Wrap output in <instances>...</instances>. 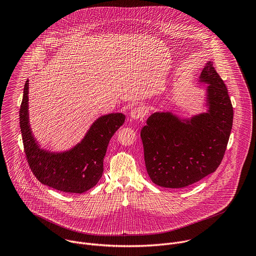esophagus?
<instances>
[{
	"mask_svg": "<svg viewBox=\"0 0 256 256\" xmlns=\"http://www.w3.org/2000/svg\"><path fill=\"white\" fill-rule=\"evenodd\" d=\"M146 109L142 106H136V107H134L132 109L130 112V118L132 120H140L144 116H146Z\"/></svg>",
	"mask_w": 256,
	"mask_h": 256,
	"instance_id": "obj_1",
	"label": "esophagus"
}]
</instances>
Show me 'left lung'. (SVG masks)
I'll list each match as a JSON object with an SVG mask.
<instances>
[{
    "mask_svg": "<svg viewBox=\"0 0 256 256\" xmlns=\"http://www.w3.org/2000/svg\"><path fill=\"white\" fill-rule=\"evenodd\" d=\"M204 112L190 118L156 112L140 130L147 172L155 184L182 188L216 171L224 157L233 124L228 90L212 62L202 68Z\"/></svg>",
    "mask_w": 256,
    "mask_h": 256,
    "instance_id": "left-lung-1",
    "label": "left lung"
}]
</instances>
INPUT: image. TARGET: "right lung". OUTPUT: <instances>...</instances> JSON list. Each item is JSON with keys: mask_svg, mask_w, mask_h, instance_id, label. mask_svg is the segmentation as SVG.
I'll return each mask as SVG.
<instances>
[{"mask_svg": "<svg viewBox=\"0 0 256 256\" xmlns=\"http://www.w3.org/2000/svg\"><path fill=\"white\" fill-rule=\"evenodd\" d=\"M29 80L26 81L19 112L26 158L31 171L42 184L68 194H83L94 188L103 173V159L114 132L126 116L114 112L99 116L84 138L72 148L52 151L34 136L29 122Z\"/></svg>", "mask_w": 256, "mask_h": 256, "instance_id": "add662e5", "label": "right lung"}]
</instances>
